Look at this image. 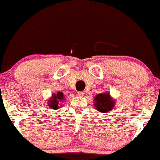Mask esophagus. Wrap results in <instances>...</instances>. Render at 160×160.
<instances>
[{
	"label": "esophagus",
	"instance_id": "1",
	"mask_svg": "<svg viewBox=\"0 0 160 160\" xmlns=\"http://www.w3.org/2000/svg\"><path fill=\"white\" fill-rule=\"evenodd\" d=\"M78 96L83 97L84 95H85V92H78Z\"/></svg>",
	"mask_w": 160,
	"mask_h": 160
}]
</instances>
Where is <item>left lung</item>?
<instances>
[{
    "instance_id": "8db88e82",
    "label": "left lung",
    "mask_w": 160,
    "mask_h": 160,
    "mask_svg": "<svg viewBox=\"0 0 160 160\" xmlns=\"http://www.w3.org/2000/svg\"><path fill=\"white\" fill-rule=\"evenodd\" d=\"M95 108L98 112L102 113H106L112 109L114 102L110 97L108 93L98 94L95 98Z\"/></svg>"
}]
</instances>
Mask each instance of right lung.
<instances>
[{"label":"right lung","instance_id":"1","mask_svg":"<svg viewBox=\"0 0 160 160\" xmlns=\"http://www.w3.org/2000/svg\"><path fill=\"white\" fill-rule=\"evenodd\" d=\"M63 97H64V95L62 92H58L57 94H55V95H52V99L49 100V106H50V108H52V109H58L59 106H61L60 105V102H59L62 101V99H63ZM59 105L58 106V105Z\"/></svg>","mask_w":160,"mask_h":160}]
</instances>
